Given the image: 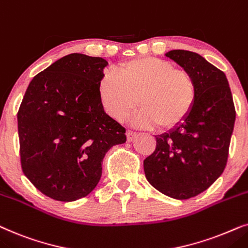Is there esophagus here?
<instances>
[{
  "label": "esophagus",
  "instance_id": "34e87169",
  "mask_svg": "<svg viewBox=\"0 0 248 248\" xmlns=\"http://www.w3.org/2000/svg\"><path fill=\"white\" fill-rule=\"evenodd\" d=\"M126 135H127V140L128 141H131L134 140L135 137L137 136V133L136 131H131V130H128L127 133H126Z\"/></svg>",
  "mask_w": 248,
  "mask_h": 248
}]
</instances>
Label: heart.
<instances>
[{
    "label": "heart",
    "mask_w": 248,
    "mask_h": 248,
    "mask_svg": "<svg viewBox=\"0 0 248 248\" xmlns=\"http://www.w3.org/2000/svg\"><path fill=\"white\" fill-rule=\"evenodd\" d=\"M100 100L107 113L124 121L136 110L134 126L172 129L179 126L196 101V84L189 72L169 61L144 57L122 63L117 76L108 74L98 85Z\"/></svg>",
    "instance_id": "heart-1"
}]
</instances>
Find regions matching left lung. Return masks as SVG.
<instances>
[{
    "instance_id": "8db88e82",
    "label": "left lung",
    "mask_w": 248,
    "mask_h": 248,
    "mask_svg": "<svg viewBox=\"0 0 248 248\" xmlns=\"http://www.w3.org/2000/svg\"><path fill=\"white\" fill-rule=\"evenodd\" d=\"M166 57L194 78L196 101L179 126L155 136L156 148L144 160V171L148 183L164 195L187 200L222 174L236 111L223 71L195 52L172 49Z\"/></svg>"
}]
</instances>
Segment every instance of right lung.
I'll return each mask as SVG.
<instances>
[{"instance_id":"1","label":"right lung","mask_w":248,"mask_h":248,"mask_svg":"<svg viewBox=\"0 0 248 248\" xmlns=\"http://www.w3.org/2000/svg\"><path fill=\"white\" fill-rule=\"evenodd\" d=\"M108 61L72 53L36 75L18 111L21 167L39 191L61 202L87 196L126 129L104 112L98 85Z\"/></svg>"}]
</instances>
